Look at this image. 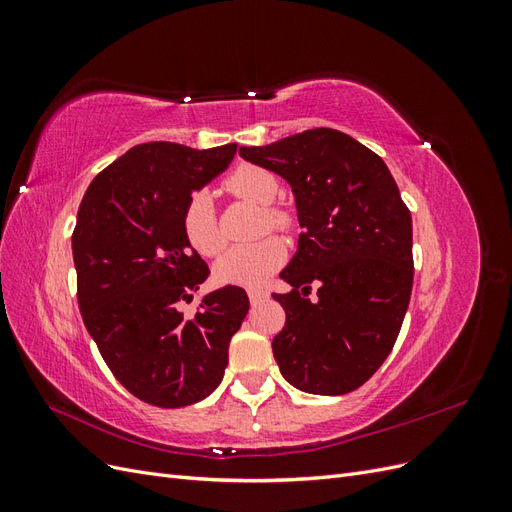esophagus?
I'll return each instance as SVG.
<instances>
[{"label":"esophagus","mask_w":512,"mask_h":512,"mask_svg":"<svg viewBox=\"0 0 512 512\" xmlns=\"http://www.w3.org/2000/svg\"><path fill=\"white\" fill-rule=\"evenodd\" d=\"M247 297H250V301L252 303H260V301H265L269 294L265 292V290H256V288H250L247 290Z\"/></svg>","instance_id":"34e87169"}]
</instances>
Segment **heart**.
Instances as JSON below:
<instances>
[{"label":"heart","mask_w":512,"mask_h":512,"mask_svg":"<svg viewBox=\"0 0 512 512\" xmlns=\"http://www.w3.org/2000/svg\"><path fill=\"white\" fill-rule=\"evenodd\" d=\"M226 190L239 198L265 209V220L271 228H286L288 215L280 209L271 207L280 194V181L269 170L243 164L226 179ZM183 235L198 254L215 256L224 247V237L218 228L213 209V196L209 190H198L190 196L188 205L183 209ZM286 245L267 237L256 243L235 245L215 262V277L224 284L237 286H262L269 277L284 265Z\"/></svg>","instance_id":"1"}]
</instances>
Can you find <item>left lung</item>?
I'll return each mask as SVG.
<instances>
[{
	"label": "left lung",
	"mask_w": 512,
	"mask_h": 512,
	"mask_svg": "<svg viewBox=\"0 0 512 512\" xmlns=\"http://www.w3.org/2000/svg\"><path fill=\"white\" fill-rule=\"evenodd\" d=\"M239 156L280 175L303 228L273 294L286 312L273 339L282 376L303 393L346 395L376 374L408 312L412 215L389 166L352 136L316 128ZM319 299H306L311 284Z\"/></svg>",
	"instance_id": "obj_1"
}]
</instances>
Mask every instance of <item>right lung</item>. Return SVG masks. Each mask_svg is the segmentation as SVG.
Instances as JSON below:
<instances>
[{"label": "right lung", "instance_id": "add662e5", "mask_svg": "<svg viewBox=\"0 0 512 512\" xmlns=\"http://www.w3.org/2000/svg\"><path fill=\"white\" fill-rule=\"evenodd\" d=\"M237 145L145 143L89 183L72 235L85 327L115 378L145 404L183 408L218 389L250 299L224 286L192 299L209 267L183 235V209L228 168Z\"/></svg>", "mask_w": 512, "mask_h": 512}]
</instances>
